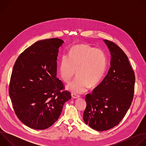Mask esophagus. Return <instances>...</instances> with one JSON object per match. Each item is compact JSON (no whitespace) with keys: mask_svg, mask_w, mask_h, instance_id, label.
Masks as SVG:
<instances>
[{"mask_svg":"<svg viewBox=\"0 0 146 146\" xmlns=\"http://www.w3.org/2000/svg\"><path fill=\"white\" fill-rule=\"evenodd\" d=\"M72 97L74 99H77V98H78L80 97V95H77L76 94H72Z\"/></svg>","mask_w":146,"mask_h":146,"instance_id":"1","label":"esophagus"}]
</instances>
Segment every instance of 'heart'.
<instances>
[{
  "label": "heart",
  "mask_w": 146,
  "mask_h": 146,
  "mask_svg": "<svg viewBox=\"0 0 146 146\" xmlns=\"http://www.w3.org/2000/svg\"><path fill=\"white\" fill-rule=\"evenodd\" d=\"M106 69V58L104 52L88 45H77L71 48L69 56H62L59 74L64 81L69 82L76 75L78 77L66 86L72 93L85 92L89 85L95 86L99 82Z\"/></svg>",
  "instance_id": "1"
}]
</instances>
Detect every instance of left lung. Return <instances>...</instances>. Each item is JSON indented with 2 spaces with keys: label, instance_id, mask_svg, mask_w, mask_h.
I'll return each instance as SVG.
<instances>
[{
  "label": "left lung",
  "instance_id": "8db88e82",
  "mask_svg": "<svg viewBox=\"0 0 146 146\" xmlns=\"http://www.w3.org/2000/svg\"><path fill=\"white\" fill-rule=\"evenodd\" d=\"M111 54L108 74L86 96L83 115L86 124L98 131H107L120 122L133 98L135 76L128 56L116 44L104 40Z\"/></svg>",
  "mask_w": 146,
  "mask_h": 146
}]
</instances>
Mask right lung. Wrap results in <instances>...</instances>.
Wrapping results in <instances>:
<instances>
[{"label":"right lung","mask_w":146,"mask_h":146,"mask_svg":"<svg viewBox=\"0 0 146 146\" xmlns=\"http://www.w3.org/2000/svg\"><path fill=\"white\" fill-rule=\"evenodd\" d=\"M64 41H37L18 57L9 85L15 113L28 127L46 129L58 120L71 94L56 77L57 56Z\"/></svg>","instance_id":"right-lung-1"}]
</instances>
